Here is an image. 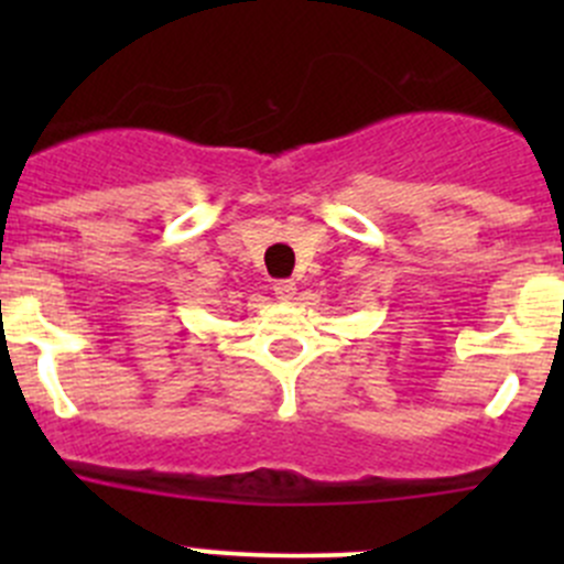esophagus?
<instances>
[{
	"instance_id": "esophagus-1",
	"label": "esophagus",
	"mask_w": 564,
	"mask_h": 564,
	"mask_svg": "<svg viewBox=\"0 0 564 564\" xmlns=\"http://www.w3.org/2000/svg\"><path fill=\"white\" fill-rule=\"evenodd\" d=\"M272 292H275L278 300H294L297 286H294V281H275L272 283Z\"/></svg>"
}]
</instances>
